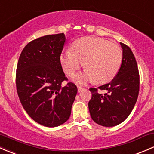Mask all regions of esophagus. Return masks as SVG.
Masks as SVG:
<instances>
[{
    "instance_id": "obj_1",
    "label": "esophagus",
    "mask_w": 154,
    "mask_h": 154,
    "mask_svg": "<svg viewBox=\"0 0 154 154\" xmlns=\"http://www.w3.org/2000/svg\"><path fill=\"white\" fill-rule=\"evenodd\" d=\"M84 88L83 87H81V86H78V91H79V93H80V92H82V90H84Z\"/></svg>"
}]
</instances>
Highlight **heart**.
<instances>
[{"mask_svg":"<svg viewBox=\"0 0 154 154\" xmlns=\"http://www.w3.org/2000/svg\"><path fill=\"white\" fill-rule=\"evenodd\" d=\"M122 60V52L118 44L96 37L77 39L71 50L61 55V66L68 76H72L83 62L85 70L73 77L78 84L92 80L97 84L110 82L119 72Z\"/></svg>","mask_w":154,"mask_h":154,"instance_id":"heart-1","label":"heart"}]
</instances>
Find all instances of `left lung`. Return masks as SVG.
Returning <instances> with one entry per match:
<instances>
[{
    "instance_id": "obj_1",
    "label": "left lung",
    "mask_w": 154,
    "mask_h": 154,
    "mask_svg": "<svg viewBox=\"0 0 154 154\" xmlns=\"http://www.w3.org/2000/svg\"><path fill=\"white\" fill-rule=\"evenodd\" d=\"M122 60L119 72L110 83L90 88L92 98L88 103L93 121L104 127H113L128 117L134 109L139 92V73L131 48L120 43ZM99 90L106 92L104 94Z\"/></svg>"
}]
</instances>
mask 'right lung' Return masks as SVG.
<instances>
[{
	"instance_id": "add662e5",
	"label": "right lung",
	"mask_w": 154,
	"mask_h": 154,
	"mask_svg": "<svg viewBox=\"0 0 154 154\" xmlns=\"http://www.w3.org/2000/svg\"><path fill=\"white\" fill-rule=\"evenodd\" d=\"M64 33L48 35L28 43L20 53L16 69L19 99L28 115L38 124L59 126L69 119L78 89L67 81L61 66Z\"/></svg>"
}]
</instances>
